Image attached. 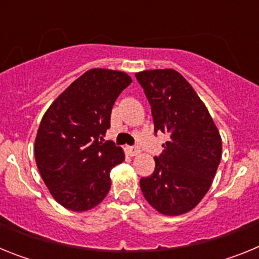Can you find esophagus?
<instances>
[{
    "label": "esophagus",
    "instance_id": "1",
    "mask_svg": "<svg viewBox=\"0 0 259 259\" xmlns=\"http://www.w3.org/2000/svg\"><path fill=\"white\" fill-rule=\"evenodd\" d=\"M125 150H127V153L131 155V157H135V155H137L139 153H140V149H139V148H136V146H127V148H125Z\"/></svg>",
    "mask_w": 259,
    "mask_h": 259
}]
</instances>
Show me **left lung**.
Instances as JSON below:
<instances>
[{
    "label": "left lung",
    "instance_id": "left-lung-1",
    "mask_svg": "<svg viewBox=\"0 0 259 259\" xmlns=\"http://www.w3.org/2000/svg\"><path fill=\"white\" fill-rule=\"evenodd\" d=\"M136 79L152 106L154 132L168 135L162 154L154 158V172L141 178V192L161 214H185L211 187L222 137L202 100L178 71L145 70Z\"/></svg>",
    "mask_w": 259,
    "mask_h": 259
}]
</instances>
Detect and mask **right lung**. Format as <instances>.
Segmentation results:
<instances>
[{"label": "right lung", "instance_id": "add662e5", "mask_svg": "<svg viewBox=\"0 0 259 259\" xmlns=\"http://www.w3.org/2000/svg\"><path fill=\"white\" fill-rule=\"evenodd\" d=\"M131 83L123 71L88 70L41 119L36 164L53 198L66 209L87 211L109 193L110 170L124 161V152L113 141H102L114 102Z\"/></svg>", "mask_w": 259, "mask_h": 259}]
</instances>
